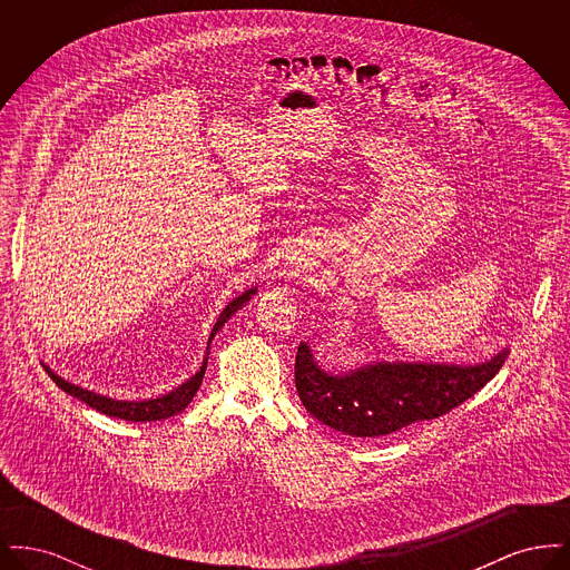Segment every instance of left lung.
<instances>
[{"label":"left lung","mask_w":570,"mask_h":570,"mask_svg":"<svg viewBox=\"0 0 570 570\" xmlns=\"http://www.w3.org/2000/svg\"><path fill=\"white\" fill-rule=\"evenodd\" d=\"M507 354L502 351L488 363L468 367L376 363L331 376L316 365L309 348L298 344L295 384L303 406L328 428L356 438H376L460 406L500 372Z\"/></svg>","instance_id":"8db88e82"}]
</instances>
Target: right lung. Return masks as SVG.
I'll use <instances>...</instances> for the list:
<instances>
[{"label": "right lung", "instance_id": "obj_1", "mask_svg": "<svg viewBox=\"0 0 570 570\" xmlns=\"http://www.w3.org/2000/svg\"><path fill=\"white\" fill-rule=\"evenodd\" d=\"M254 293H256V288L247 291L242 297H237L226 305V309L219 314L216 326H214V331H212V337L216 335V331H219L222 325H224L239 307H244V303H247ZM209 342H212V340H209ZM205 367H207V358L203 361L200 372H198L196 376H191L188 382H184L179 389L166 393L163 397L145 400V402H117V400H110V397H105V395H96V393H91V391H85L81 386H75V384L59 379L49 367H47V372H49V376L53 379L55 384H57L61 391H66L68 395L81 400L87 406H91L94 410L102 412V414L115 416V419L135 421V423L142 421V423H145V421H163V419H168V416H173V414H177V412H181L184 407L188 406L191 402V397L196 395L200 382H203Z\"/></svg>", "mask_w": 570, "mask_h": 570}]
</instances>
